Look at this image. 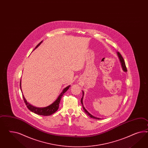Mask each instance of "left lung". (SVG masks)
I'll use <instances>...</instances> for the list:
<instances>
[{
	"label": "left lung",
	"mask_w": 148,
	"mask_h": 148,
	"mask_svg": "<svg viewBox=\"0 0 148 148\" xmlns=\"http://www.w3.org/2000/svg\"><path fill=\"white\" fill-rule=\"evenodd\" d=\"M117 54H118V56L119 57V59H120V61H121V65H122V68H123V71H124V72H127V68L126 67V66H125V61H124V59L123 58V57H122V56H121V54H120V52H117ZM83 92V96H84V92ZM82 100H83V96H82V97L81 98V104H82V107L84 108V112H85V113H86L87 115H88V116H90L91 118L95 119H97V120H100V119H101L100 118H97V117H94V116H93L89 112H88V111H87V110L84 108V104H83Z\"/></svg>",
	"instance_id": "8db88e82"
}]
</instances>
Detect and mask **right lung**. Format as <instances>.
I'll use <instances>...</instances> for the list:
<instances>
[{
    "instance_id": "1",
    "label": "right lung",
    "mask_w": 148,
    "mask_h": 148,
    "mask_svg": "<svg viewBox=\"0 0 148 148\" xmlns=\"http://www.w3.org/2000/svg\"><path fill=\"white\" fill-rule=\"evenodd\" d=\"M42 41H41L39 44H38L36 45L35 49L37 48L40 45L41 43L42 42ZM69 87H70V86H68L67 87L64 88L63 90V91L60 94V95L58 97V99H56V101H54L52 104L49 105V106H47L46 107H45V108H37L36 107H34V106H33L31 104H29V103L27 102V101L25 99L23 95V97L24 102H25V104H26L27 107L30 111H31L33 112H34L35 114H36L38 115H42V116H49L53 114H54L55 112L58 110V109L59 108V106L60 101L61 99V97H62V95H64V93L66 92V91L68 90L69 88ZM20 89H21V80H20Z\"/></svg>"
}]
</instances>
